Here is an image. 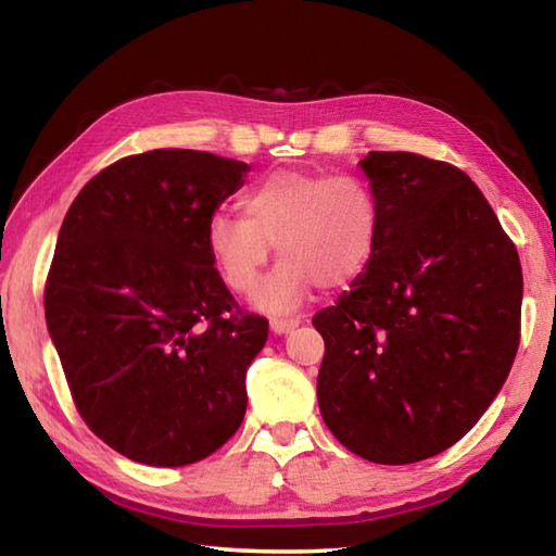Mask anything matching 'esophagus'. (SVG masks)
Returning a JSON list of instances; mask_svg holds the SVG:
<instances>
[{
    "instance_id": "34e87169",
    "label": "esophagus",
    "mask_w": 556,
    "mask_h": 556,
    "mask_svg": "<svg viewBox=\"0 0 556 556\" xmlns=\"http://www.w3.org/2000/svg\"><path fill=\"white\" fill-rule=\"evenodd\" d=\"M301 325V317H271L269 327L275 334H287Z\"/></svg>"
}]
</instances>
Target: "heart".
Here are the masks:
<instances>
[{
	"instance_id": "1",
	"label": "heart",
	"mask_w": 556,
	"mask_h": 556,
	"mask_svg": "<svg viewBox=\"0 0 556 556\" xmlns=\"http://www.w3.org/2000/svg\"><path fill=\"white\" fill-rule=\"evenodd\" d=\"M241 215L217 212L207 224V251L233 293L251 296L271 257L285 260L260 305L289 311L315 285L334 291L361 279L380 248L382 205L356 174L271 172L248 188Z\"/></svg>"
}]
</instances>
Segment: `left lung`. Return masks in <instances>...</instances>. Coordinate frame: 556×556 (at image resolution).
Segmentation results:
<instances>
[{
  "instance_id": "left-lung-1",
  "label": "left lung",
  "mask_w": 556,
  "mask_h": 556,
  "mask_svg": "<svg viewBox=\"0 0 556 556\" xmlns=\"http://www.w3.org/2000/svg\"><path fill=\"white\" fill-rule=\"evenodd\" d=\"M361 164L382 236L368 271L313 317L317 404L349 452L404 466L456 444L500 394L521 341V260L454 164L418 152Z\"/></svg>"
}]
</instances>
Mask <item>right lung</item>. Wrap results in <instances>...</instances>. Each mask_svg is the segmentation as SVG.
Masks as SVG:
<instances>
[{
	"label": "right lung",
	"mask_w": 556,
	"mask_h": 556,
	"mask_svg": "<svg viewBox=\"0 0 556 556\" xmlns=\"http://www.w3.org/2000/svg\"><path fill=\"white\" fill-rule=\"evenodd\" d=\"M245 172L200 150L128 155L80 188L59 229L47 329L80 418L138 464H195L243 422L269 323L224 285L207 224Z\"/></svg>",
	"instance_id": "1"
}]
</instances>
